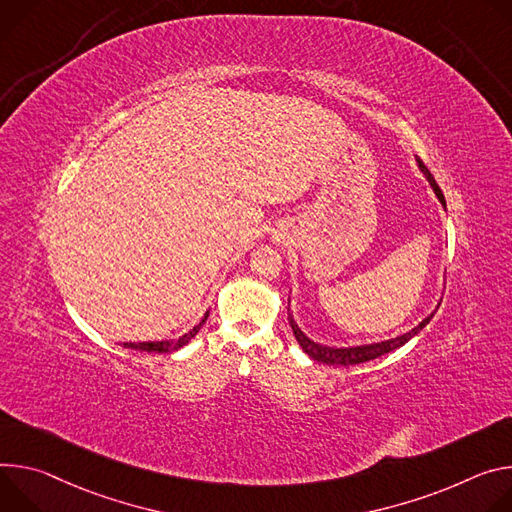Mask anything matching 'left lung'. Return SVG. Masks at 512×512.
<instances>
[{
	"instance_id": "obj_1",
	"label": "left lung",
	"mask_w": 512,
	"mask_h": 512,
	"mask_svg": "<svg viewBox=\"0 0 512 512\" xmlns=\"http://www.w3.org/2000/svg\"><path fill=\"white\" fill-rule=\"evenodd\" d=\"M415 160H417L419 170L425 175V179L429 181V185H431L435 197L439 199V203H441L443 209H445V197H443L439 185L435 183L433 175L429 173V168L421 162V158L415 156ZM439 305H441V303H437V307H439ZM437 307H435V311H437ZM435 311H431L419 325H415V327L409 329L407 333H401V335L390 337V339H382V342H372V344H362V346H348V348H335V346H323V344L313 342V339L299 327V323L295 321V315H293V311H291V297H289V323H291V329H293V333H295V339L299 342L301 350H303L309 358H313L315 362L329 364V366H352V364H362V362L374 360V358H378V356H382V354H388V352H392V350H396V348L405 346V344L409 342V339H413L419 331H423V327L431 321V317L435 315Z\"/></svg>"
}]
</instances>
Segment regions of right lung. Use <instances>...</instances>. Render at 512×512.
I'll list each match as a JSON object with an SVG mask.
<instances>
[{
    "instance_id": "obj_1",
    "label": "right lung",
    "mask_w": 512,
    "mask_h": 512,
    "mask_svg": "<svg viewBox=\"0 0 512 512\" xmlns=\"http://www.w3.org/2000/svg\"><path fill=\"white\" fill-rule=\"evenodd\" d=\"M209 317V311H205V315L201 317V321L189 329L185 335H181L179 339H160V342H138V344H124V348H130V350H140V352H158V354H170V352H177L181 350L183 346H187L191 339L199 333V329L203 327V323L207 321Z\"/></svg>"
}]
</instances>
